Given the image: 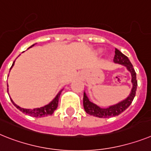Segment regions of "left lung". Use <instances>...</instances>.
Instances as JSON below:
<instances>
[{
	"label": "left lung",
	"mask_w": 151,
	"mask_h": 151,
	"mask_svg": "<svg viewBox=\"0 0 151 151\" xmlns=\"http://www.w3.org/2000/svg\"><path fill=\"white\" fill-rule=\"evenodd\" d=\"M114 62L116 63H119L121 65H123L127 67V70L130 71L131 73L132 79L131 82L133 83V87L131 89V92L130 95L124 101L116 104V105L110 106L107 109H101L100 107L97 106L96 105L93 104L92 102L88 100V97L86 96V93H84L83 96V106H84L85 111L86 113L90 115H93L98 118H111L113 116H118L121 113H122L124 111H125L128 107L131 105L134 100V98L136 94L137 86V81L136 78V73H135L134 69L133 68V65L131 63L128 58L124 55L121 51L115 49L114 51Z\"/></svg>",
	"instance_id": "obj_1"
}]
</instances>
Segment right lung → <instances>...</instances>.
I'll list each match as a JSON object with an SVG mask.
<instances>
[{
	"label": "right lung",
	"mask_w": 151,
	"mask_h": 151,
	"mask_svg": "<svg viewBox=\"0 0 151 151\" xmlns=\"http://www.w3.org/2000/svg\"><path fill=\"white\" fill-rule=\"evenodd\" d=\"M33 46H31L30 47H32ZM29 47V48H30ZM15 62V61H14ZM14 62L13 63L12 66L11 67V69L13 67L14 64ZM7 91H8V88H7ZM61 91H60L58 95H56V98L52 100L51 102L47 105H45V106L42 107V108H38V109H22L20 107H19L18 105H17L14 101L11 100L12 103L14 105V106L16 107L17 109H19L20 111H22L23 113H25L26 114H28V115H30L32 117H35V118H41V117H45V116H48L51 115L52 113L54 112V111L57 109L58 107V102H59V99H60V94H61Z\"/></svg>",
	"instance_id": "right-lung-1"
}]
</instances>
